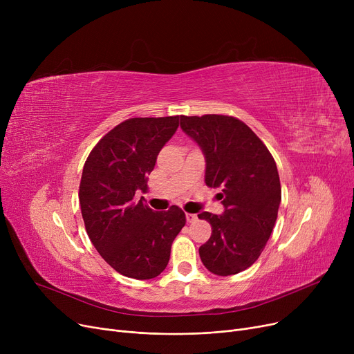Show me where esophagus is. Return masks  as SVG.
Listing matches in <instances>:
<instances>
[{
  "mask_svg": "<svg viewBox=\"0 0 354 354\" xmlns=\"http://www.w3.org/2000/svg\"><path fill=\"white\" fill-rule=\"evenodd\" d=\"M198 219V215L196 214H187V221L188 222H194Z\"/></svg>",
  "mask_w": 354,
  "mask_h": 354,
  "instance_id": "34e87169",
  "label": "esophagus"
}]
</instances>
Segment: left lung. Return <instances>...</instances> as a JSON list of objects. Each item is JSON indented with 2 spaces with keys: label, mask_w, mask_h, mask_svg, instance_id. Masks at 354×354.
Returning a JSON list of instances; mask_svg holds the SVG:
<instances>
[{
  "label": "left lung",
  "mask_w": 354,
  "mask_h": 354,
  "mask_svg": "<svg viewBox=\"0 0 354 354\" xmlns=\"http://www.w3.org/2000/svg\"><path fill=\"white\" fill-rule=\"evenodd\" d=\"M180 127L205 156V183L221 188L224 214H198L212 227L199 257L212 274L227 277L261 255L281 202L277 165L252 130L232 116H180Z\"/></svg>",
  "instance_id": "8db88e82"
}]
</instances>
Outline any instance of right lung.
Returning <instances> with one entry per match:
<instances>
[{
	"instance_id": "1",
	"label": "right lung",
	"mask_w": 354,
	"mask_h": 354,
	"mask_svg": "<svg viewBox=\"0 0 354 354\" xmlns=\"http://www.w3.org/2000/svg\"><path fill=\"white\" fill-rule=\"evenodd\" d=\"M179 116L133 118L111 129L90 152L80 180V208L90 241L104 261L136 280L158 277L187 218L178 207L153 211L136 201L147 191L158 153Z\"/></svg>"
}]
</instances>
